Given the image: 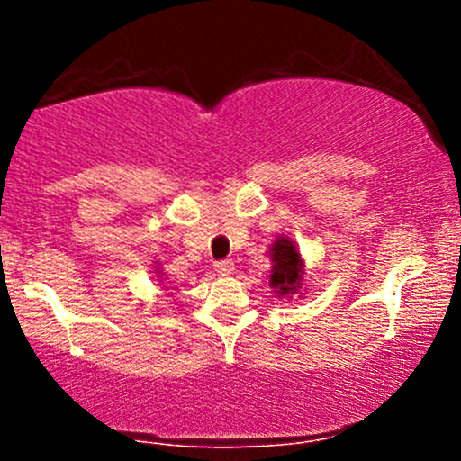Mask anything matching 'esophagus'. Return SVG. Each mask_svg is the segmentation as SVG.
Masks as SVG:
<instances>
[{"instance_id":"esophagus-1","label":"esophagus","mask_w":461,"mask_h":461,"mask_svg":"<svg viewBox=\"0 0 461 461\" xmlns=\"http://www.w3.org/2000/svg\"><path fill=\"white\" fill-rule=\"evenodd\" d=\"M214 268L219 275H230L234 271V260H230V258H227V260H219L214 264Z\"/></svg>"}]
</instances>
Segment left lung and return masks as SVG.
<instances>
[{
	"label": "left lung",
	"instance_id": "8db88e82",
	"mask_svg": "<svg viewBox=\"0 0 461 461\" xmlns=\"http://www.w3.org/2000/svg\"><path fill=\"white\" fill-rule=\"evenodd\" d=\"M273 273L271 284L277 288L279 294H288L297 290L301 279V256L297 247L288 238H279L273 247Z\"/></svg>",
	"mask_w": 461,
	"mask_h": 461
}]
</instances>
